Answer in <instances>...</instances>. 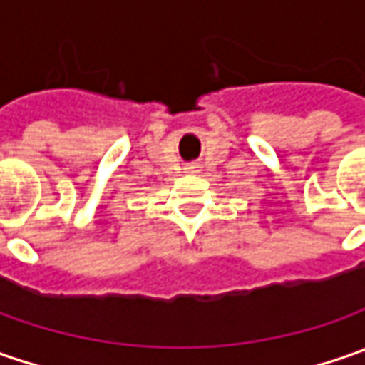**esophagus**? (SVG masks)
I'll list each match as a JSON object with an SVG mask.
<instances>
[{
  "label": "esophagus",
  "mask_w": 365,
  "mask_h": 365,
  "mask_svg": "<svg viewBox=\"0 0 365 365\" xmlns=\"http://www.w3.org/2000/svg\"><path fill=\"white\" fill-rule=\"evenodd\" d=\"M189 175H197L199 170H201V164H197V162H192V164H187V168H185Z\"/></svg>",
  "instance_id": "34e87169"
}]
</instances>
